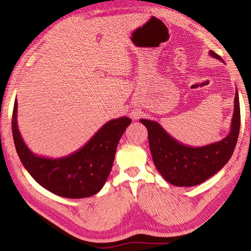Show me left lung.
<instances>
[{"label": "left lung", "mask_w": 251, "mask_h": 251, "mask_svg": "<svg viewBox=\"0 0 251 251\" xmlns=\"http://www.w3.org/2000/svg\"><path fill=\"white\" fill-rule=\"evenodd\" d=\"M209 55L223 62L221 56L209 50ZM224 63V62H223ZM230 131L222 140L202 147H189L166 132L160 124L140 119L149 132V144L158 172L169 183L191 187L203 183L229 161L237 144L241 114L238 90L235 91Z\"/></svg>", "instance_id": "1"}]
</instances>
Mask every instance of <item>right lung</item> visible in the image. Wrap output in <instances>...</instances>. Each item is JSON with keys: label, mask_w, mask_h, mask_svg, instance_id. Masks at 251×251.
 Here are the masks:
<instances>
[{"label": "right lung", "mask_w": 251, "mask_h": 251, "mask_svg": "<svg viewBox=\"0 0 251 251\" xmlns=\"http://www.w3.org/2000/svg\"><path fill=\"white\" fill-rule=\"evenodd\" d=\"M132 119H111L77 151L58 158L34 154L22 138L18 126V100H14L12 135L20 160L31 177L47 191L69 199L97 194L112 170L116 149Z\"/></svg>", "instance_id": "right-lung-1"}]
</instances>
